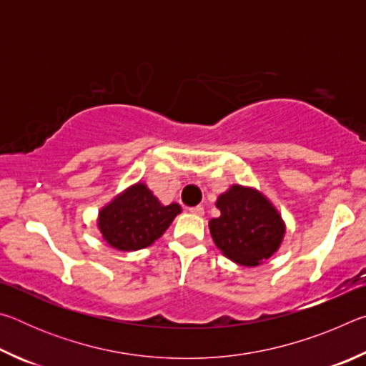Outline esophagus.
I'll return each instance as SVG.
<instances>
[{
	"label": "esophagus",
	"mask_w": 366,
	"mask_h": 366,
	"mask_svg": "<svg viewBox=\"0 0 366 366\" xmlns=\"http://www.w3.org/2000/svg\"><path fill=\"white\" fill-rule=\"evenodd\" d=\"M189 212H190L192 214H197V216H203V213H205V208H203V207H200V205H197V207H192V208H189Z\"/></svg>",
	"instance_id": "1"
}]
</instances>
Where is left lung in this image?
<instances>
[{"label":"left lung","mask_w":366,"mask_h":366,"mask_svg":"<svg viewBox=\"0 0 366 366\" xmlns=\"http://www.w3.org/2000/svg\"><path fill=\"white\" fill-rule=\"evenodd\" d=\"M216 207L221 216L209 221V232L229 259L257 266L280 249L286 232L284 222L259 192L232 185L219 195Z\"/></svg>","instance_id":"8db88e82"}]
</instances>
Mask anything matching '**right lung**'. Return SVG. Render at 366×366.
Listing matches in <instances>:
<instances>
[{"label":"right lung","mask_w":366,"mask_h":366,"mask_svg":"<svg viewBox=\"0 0 366 366\" xmlns=\"http://www.w3.org/2000/svg\"><path fill=\"white\" fill-rule=\"evenodd\" d=\"M179 213L177 203L161 205L145 184H135L102 209L98 227L111 247L132 252L152 245Z\"/></svg>","instance_id":"right-lung-1"}]
</instances>
